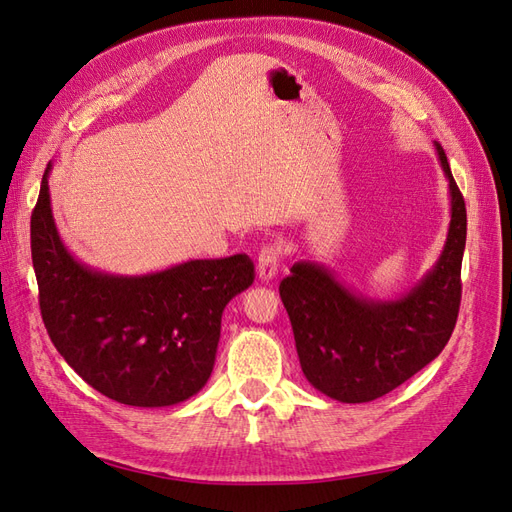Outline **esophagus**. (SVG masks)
<instances>
[{
	"label": "esophagus",
	"mask_w": 512,
	"mask_h": 512,
	"mask_svg": "<svg viewBox=\"0 0 512 512\" xmlns=\"http://www.w3.org/2000/svg\"><path fill=\"white\" fill-rule=\"evenodd\" d=\"M282 262V250L280 245H265L258 254V277L262 282H269L277 275V269H280Z\"/></svg>",
	"instance_id": "esophagus-1"
}]
</instances>
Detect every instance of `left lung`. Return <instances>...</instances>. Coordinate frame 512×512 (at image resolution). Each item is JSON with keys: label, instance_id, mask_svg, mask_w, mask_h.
<instances>
[{"label": "left lung", "instance_id": "1", "mask_svg": "<svg viewBox=\"0 0 512 512\" xmlns=\"http://www.w3.org/2000/svg\"><path fill=\"white\" fill-rule=\"evenodd\" d=\"M440 166L451 194V224L442 254L399 299L354 292L331 269L294 262L280 284L307 382L342 404H365L397 389L444 350L461 301L466 203L440 143Z\"/></svg>", "mask_w": 512, "mask_h": 512}]
</instances>
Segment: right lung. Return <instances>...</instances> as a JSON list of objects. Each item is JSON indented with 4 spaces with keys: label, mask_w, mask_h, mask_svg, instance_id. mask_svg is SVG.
Returning a JSON list of instances; mask_svg holds the SVG:
<instances>
[{
    "label": "right lung",
    "mask_w": 512,
    "mask_h": 512,
    "mask_svg": "<svg viewBox=\"0 0 512 512\" xmlns=\"http://www.w3.org/2000/svg\"><path fill=\"white\" fill-rule=\"evenodd\" d=\"M46 166L32 213V260L51 342L89 386L119 404L164 408L207 384L222 314L254 282L245 254L115 275L76 260L61 241Z\"/></svg>",
    "instance_id": "1"
}]
</instances>
